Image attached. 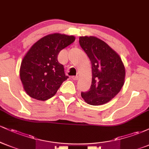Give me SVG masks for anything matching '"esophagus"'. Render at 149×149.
I'll list each match as a JSON object with an SVG mask.
<instances>
[{"label":"esophagus","mask_w":149,"mask_h":149,"mask_svg":"<svg viewBox=\"0 0 149 149\" xmlns=\"http://www.w3.org/2000/svg\"><path fill=\"white\" fill-rule=\"evenodd\" d=\"M78 78H79V76H73L71 78H72V79H73V80H77L78 79Z\"/></svg>","instance_id":"esophagus-1"}]
</instances>
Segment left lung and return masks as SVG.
Wrapping results in <instances>:
<instances>
[{"label":"left lung","mask_w":149,"mask_h":149,"mask_svg":"<svg viewBox=\"0 0 149 149\" xmlns=\"http://www.w3.org/2000/svg\"><path fill=\"white\" fill-rule=\"evenodd\" d=\"M80 45L92 64L90 89L81 92L87 104H107L118 94L123 86L125 69L119 54L107 43L95 36H80Z\"/></svg>","instance_id":"8db88e82"}]
</instances>
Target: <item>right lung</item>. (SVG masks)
<instances>
[{
	"instance_id": "right-lung-1",
	"label": "right lung",
	"mask_w": 149,
	"mask_h": 149,
	"mask_svg": "<svg viewBox=\"0 0 149 149\" xmlns=\"http://www.w3.org/2000/svg\"><path fill=\"white\" fill-rule=\"evenodd\" d=\"M75 39L73 36L49 34L31 47L22 59L19 69L24 90L29 96L45 101L55 95L68 78L64 66L57 60V56Z\"/></svg>"
}]
</instances>
